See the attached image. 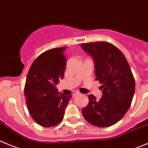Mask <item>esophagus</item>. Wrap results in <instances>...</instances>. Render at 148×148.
<instances>
[{
  "instance_id": "34e87169",
  "label": "esophagus",
  "mask_w": 148,
  "mask_h": 148,
  "mask_svg": "<svg viewBox=\"0 0 148 148\" xmlns=\"http://www.w3.org/2000/svg\"><path fill=\"white\" fill-rule=\"evenodd\" d=\"M80 93L79 92H75V93H74V94L72 95V97H75L77 95H79Z\"/></svg>"
}]
</instances>
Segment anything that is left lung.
<instances>
[{"mask_svg":"<svg viewBox=\"0 0 148 148\" xmlns=\"http://www.w3.org/2000/svg\"><path fill=\"white\" fill-rule=\"evenodd\" d=\"M94 60L95 80L102 84V97L92 95L82 109L86 121L97 127H108L123 118L131 106L135 82L131 69L119 48L107 42L81 44Z\"/></svg>","mask_w":148,"mask_h":148,"instance_id":"1","label":"left lung"}]
</instances>
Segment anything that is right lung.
Masks as SVG:
<instances>
[{
	"label": "right lung",
	"instance_id": "right-lung-1",
	"mask_svg": "<svg viewBox=\"0 0 148 148\" xmlns=\"http://www.w3.org/2000/svg\"><path fill=\"white\" fill-rule=\"evenodd\" d=\"M66 47L53 48L36 58L27 76L24 96L34 121L44 127H54L64 119L71 96L58 92L56 85L64 78Z\"/></svg>",
	"mask_w": 148,
	"mask_h": 148
}]
</instances>
